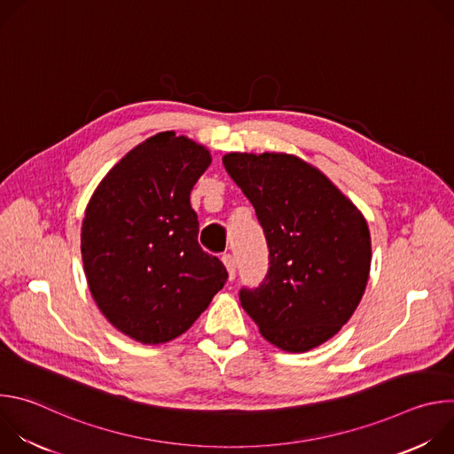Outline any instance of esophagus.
Masks as SVG:
<instances>
[{"mask_svg":"<svg viewBox=\"0 0 454 454\" xmlns=\"http://www.w3.org/2000/svg\"><path fill=\"white\" fill-rule=\"evenodd\" d=\"M223 262H224V266H226V270H228V275H230V280H233L235 278V256L231 254V253H224L223 256Z\"/></svg>","mask_w":454,"mask_h":454,"instance_id":"esophagus-1","label":"esophagus"}]
</instances>
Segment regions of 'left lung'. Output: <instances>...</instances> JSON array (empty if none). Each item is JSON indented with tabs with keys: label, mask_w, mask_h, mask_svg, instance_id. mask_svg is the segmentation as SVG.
<instances>
[{
	"label": "left lung",
	"mask_w": 454,
	"mask_h": 454,
	"mask_svg": "<svg viewBox=\"0 0 454 454\" xmlns=\"http://www.w3.org/2000/svg\"><path fill=\"white\" fill-rule=\"evenodd\" d=\"M223 163L270 247L266 278L239 293L242 309L286 352L325 343L350 319L368 282L372 242L363 214L296 156L230 153Z\"/></svg>",
	"instance_id": "1"
}]
</instances>
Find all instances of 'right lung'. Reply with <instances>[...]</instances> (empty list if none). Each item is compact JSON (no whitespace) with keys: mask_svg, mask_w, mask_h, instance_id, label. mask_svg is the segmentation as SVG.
<instances>
[{"mask_svg":"<svg viewBox=\"0 0 454 454\" xmlns=\"http://www.w3.org/2000/svg\"><path fill=\"white\" fill-rule=\"evenodd\" d=\"M210 161L203 145L160 133L127 153L86 207L81 251L91 296L113 327L140 343L186 333L228 280L200 246L190 207Z\"/></svg>","mask_w":454,"mask_h":454,"instance_id":"obj_1","label":"right lung"}]
</instances>
